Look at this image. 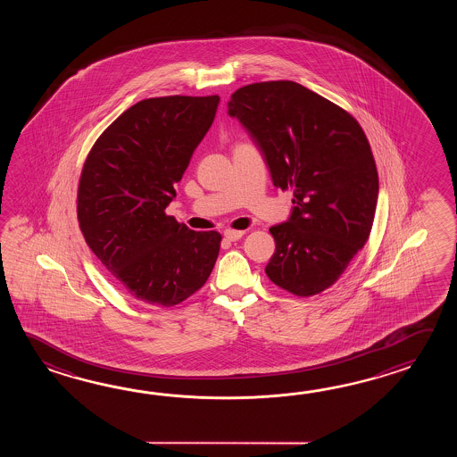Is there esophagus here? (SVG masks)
I'll return each mask as SVG.
<instances>
[{"label": "esophagus", "mask_w": 457, "mask_h": 457, "mask_svg": "<svg viewBox=\"0 0 457 457\" xmlns=\"http://www.w3.org/2000/svg\"><path fill=\"white\" fill-rule=\"evenodd\" d=\"M242 230H230V228H227L224 232V237L228 240V242H237V240H240L243 237Z\"/></svg>", "instance_id": "obj_1"}]
</instances>
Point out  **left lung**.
Returning <instances> with one entry per match:
<instances>
[{
	"instance_id": "obj_1",
	"label": "left lung",
	"mask_w": 457,
	"mask_h": 457,
	"mask_svg": "<svg viewBox=\"0 0 457 457\" xmlns=\"http://www.w3.org/2000/svg\"><path fill=\"white\" fill-rule=\"evenodd\" d=\"M227 107L272 185L294 193L289 219L270 228L276 252L264 271L295 295L325 291L370 238L379 178L368 138L346 111L294 81L240 87Z\"/></svg>"
}]
</instances>
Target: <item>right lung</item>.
I'll list each match as a JSON object with an SVG mask.
<instances>
[{
  "label": "right lung",
  "mask_w": 457,
  "mask_h": 457,
  "mask_svg": "<svg viewBox=\"0 0 457 457\" xmlns=\"http://www.w3.org/2000/svg\"><path fill=\"white\" fill-rule=\"evenodd\" d=\"M220 97H152L129 107L87 155L78 222L87 246L137 301L173 307L211 276L220 233L165 214Z\"/></svg>",
  "instance_id": "1"
}]
</instances>
